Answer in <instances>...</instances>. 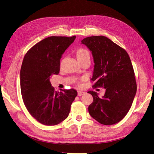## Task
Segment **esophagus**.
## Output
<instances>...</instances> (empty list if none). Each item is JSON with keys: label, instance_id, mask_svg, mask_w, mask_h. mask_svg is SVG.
Returning <instances> with one entry per match:
<instances>
[{"label": "esophagus", "instance_id": "obj_1", "mask_svg": "<svg viewBox=\"0 0 154 154\" xmlns=\"http://www.w3.org/2000/svg\"><path fill=\"white\" fill-rule=\"evenodd\" d=\"M85 94V92L82 91H78V96H82L83 94Z\"/></svg>", "mask_w": 154, "mask_h": 154}]
</instances>
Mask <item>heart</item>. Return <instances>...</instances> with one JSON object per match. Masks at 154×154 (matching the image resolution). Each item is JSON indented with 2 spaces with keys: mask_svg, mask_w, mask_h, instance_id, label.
I'll use <instances>...</instances> for the list:
<instances>
[{
  "mask_svg": "<svg viewBox=\"0 0 154 154\" xmlns=\"http://www.w3.org/2000/svg\"><path fill=\"white\" fill-rule=\"evenodd\" d=\"M77 59H82L85 57H90V54L88 51L83 48H80L76 51Z\"/></svg>",
  "mask_w": 154,
  "mask_h": 154,
  "instance_id": "b5f03b06",
  "label": "heart"
}]
</instances>
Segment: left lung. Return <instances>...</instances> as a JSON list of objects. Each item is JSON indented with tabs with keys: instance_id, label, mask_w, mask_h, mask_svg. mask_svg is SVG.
Here are the masks:
<instances>
[{
	"instance_id": "obj_1",
	"label": "left lung",
	"mask_w": 154,
	"mask_h": 154,
	"mask_svg": "<svg viewBox=\"0 0 154 154\" xmlns=\"http://www.w3.org/2000/svg\"><path fill=\"white\" fill-rule=\"evenodd\" d=\"M82 44L91 51L94 59L93 87L105 88L102 97H99L96 92H88L93 97L88 112L101 124L117 123L128 113L136 94L131 60L127 51L107 37H87Z\"/></svg>"
}]
</instances>
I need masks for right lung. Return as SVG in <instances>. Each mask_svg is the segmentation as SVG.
<instances>
[{"instance_id": "add662e5", "label": "right lung", "mask_w": 154, "mask_h": 154, "mask_svg": "<svg viewBox=\"0 0 154 154\" xmlns=\"http://www.w3.org/2000/svg\"><path fill=\"white\" fill-rule=\"evenodd\" d=\"M75 36H50L27 52L20 72L23 101L29 114L42 124L58 125L69 116L78 93L75 89L55 91L50 78L60 72V59Z\"/></svg>"}]
</instances>
